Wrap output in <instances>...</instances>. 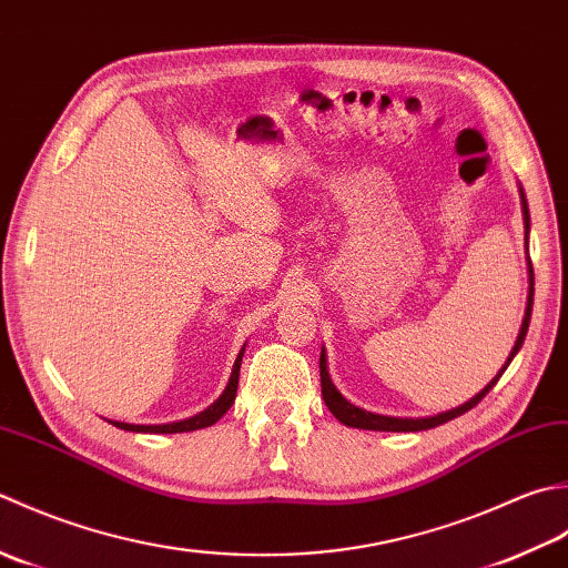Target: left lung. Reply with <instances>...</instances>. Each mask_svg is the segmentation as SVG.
Returning <instances> with one entry per match:
<instances>
[{
  "label": "left lung",
  "mask_w": 568,
  "mask_h": 568,
  "mask_svg": "<svg viewBox=\"0 0 568 568\" xmlns=\"http://www.w3.org/2000/svg\"><path fill=\"white\" fill-rule=\"evenodd\" d=\"M519 199H523V213H525V240L529 235V207H527V199H525V191L519 189ZM531 301H535V272H531V262H529V294H527V311H525V321H523V328H519V335L515 341V348L510 353V357H507L505 367L497 373V377L490 382L488 387L480 389L476 397L468 399L466 404H460V407L450 409V412H444V414H436V416H426V419H399V416H382V414H373V412H365L361 407H355V404H351L348 399L341 397V392L333 387V382L328 377V367H326V353L321 351V395H323V402H326V407L331 409V414L335 416V419L343 422L345 426H353V429H367V432H426V429H434V426H442L450 419H456V416L466 414L468 409L476 407V404L488 395V392L497 385V379L503 377V373L507 369V365L513 363V357L517 355V351L523 348L525 343V335H527V328H529V318H531Z\"/></svg>",
  "instance_id": "left-lung-1"
}]
</instances>
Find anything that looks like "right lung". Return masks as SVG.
Masks as SVG:
<instances>
[{
	"instance_id": "1",
	"label": "right lung",
	"mask_w": 568,
	"mask_h": 568,
	"mask_svg": "<svg viewBox=\"0 0 568 568\" xmlns=\"http://www.w3.org/2000/svg\"><path fill=\"white\" fill-rule=\"evenodd\" d=\"M242 353L245 348L240 351L237 361L233 365V375H230V382L223 395H220L217 402H213L211 407L205 412L191 416V419H183V422H173V424H154V426H144V424H122V422H112L114 426H120L124 432H142V434H181V432H195V429H205V426L215 424L220 416H223L230 407H233V402L237 397V379H240V365H242Z\"/></svg>"
}]
</instances>
